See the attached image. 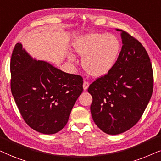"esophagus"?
<instances>
[{"instance_id":"obj_1","label":"esophagus","mask_w":161,"mask_h":161,"mask_svg":"<svg viewBox=\"0 0 161 161\" xmlns=\"http://www.w3.org/2000/svg\"><path fill=\"white\" fill-rule=\"evenodd\" d=\"M89 82H84V83H83V88H84L85 91H86V90L89 87Z\"/></svg>"}]
</instances>
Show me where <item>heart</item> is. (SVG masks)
I'll return each instance as SVG.
<instances>
[{"label":"heart","mask_w":161,"mask_h":161,"mask_svg":"<svg viewBox=\"0 0 161 161\" xmlns=\"http://www.w3.org/2000/svg\"><path fill=\"white\" fill-rule=\"evenodd\" d=\"M74 49L77 54L83 57L82 64L85 71L92 76L99 77L113 68L121 44L113 34L91 33L77 38L74 42ZM69 59L74 61L73 57Z\"/></svg>","instance_id":"b5f03b06"}]
</instances>
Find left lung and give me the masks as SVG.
<instances>
[{
    "mask_svg": "<svg viewBox=\"0 0 161 161\" xmlns=\"http://www.w3.org/2000/svg\"><path fill=\"white\" fill-rule=\"evenodd\" d=\"M121 51L108 74L90 85L91 112L103 132L118 135L132 128L142 116L153 91L149 55L138 40L121 29Z\"/></svg>",
    "mask_w": 161,
    "mask_h": 161,
    "instance_id": "left-lung-1",
    "label": "left lung"
}]
</instances>
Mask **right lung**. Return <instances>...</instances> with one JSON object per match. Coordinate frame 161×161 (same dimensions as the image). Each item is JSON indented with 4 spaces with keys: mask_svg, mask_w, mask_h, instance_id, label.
<instances>
[{
    "mask_svg": "<svg viewBox=\"0 0 161 161\" xmlns=\"http://www.w3.org/2000/svg\"><path fill=\"white\" fill-rule=\"evenodd\" d=\"M10 71L11 91L25 123L43 134L60 131L82 93V77L36 60L19 42L12 52Z\"/></svg>",
    "mask_w": 161,
    "mask_h": 161,
    "instance_id": "obj_1",
    "label": "right lung"
}]
</instances>
